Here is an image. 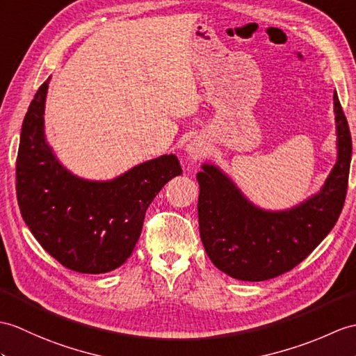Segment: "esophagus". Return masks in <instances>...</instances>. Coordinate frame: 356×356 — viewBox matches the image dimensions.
Segmentation results:
<instances>
[{
	"label": "esophagus",
	"instance_id": "1",
	"mask_svg": "<svg viewBox=\"0 0 356 356\" xmlns=\"http://www.w3.org/2000/svg\"><path fill=\"white\" fill-rule=\"evenodd\" d=\"M204 152H206V148L200 139H193V140H189V144H186V153L191 159L202 158Z\"/></svg>",
	"mask_w": 356,
	"mask_h": 356
}]
</instances>
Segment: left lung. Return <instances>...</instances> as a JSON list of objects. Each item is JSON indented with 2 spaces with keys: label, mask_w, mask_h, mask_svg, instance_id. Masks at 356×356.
<instances>
[{
  "label": "left lung",
  "mask_w": 356,
  "mask_h": 356,
  "mask_svg": "<svg viewBox=\"0 0 356 356\" xmlns=\"http://www.w3.org/2000/svg\"><path fill=\"white\" fill-rule=\"evenodd\" d=\"M337 162L317 194L285 211H266L247 200L216 165L197 172L198 226L209 259L238 280L259 282L294 268L323 241L340 217L347 193L352 138L334 92Z\"/></svg>",
  "instance_id": "1"
}]
</instances>
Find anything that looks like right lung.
Masks as SVG:
<instances>
[{
    "label": "right lung",
    "instance_id": "obj_1",
    "mask_svg": "<svg viewBox=\"0 0 356 356\" xmlns=\"http://www.w3.org/2000/svg\"><path fill=\"white\" fill-rule=\"evenodd\" d=\"M48 83L49 79L38 89L21 129L16 159L21 216L63 267L88 275L112 271L134 252L156 194L181 175L179 159L163 154L106 181L74 176L45 139Z\"/></svg>",
    "mask_w": 356,
    "mask_h": 356
}]
</instances>
